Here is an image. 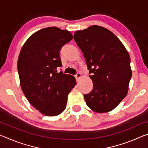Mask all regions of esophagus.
<instances>
[{
    "mask_svg": "<svg viewBox=\"0 0 148 148\" xmlns=\"http://www.w3.org/2000/svg\"><path fill=\"white\" fill-rule=\"evenodd\" d=\"M81 76H82V74H80L79 72H77V73H76V74L74 76L75 78H76V80H78L80 77H81Z\"/></svg>",
    "mask_w": 148,
    "mask_h": 148,
    "instance_id": "1",
    "label": "esophagus"
}]
</instances>
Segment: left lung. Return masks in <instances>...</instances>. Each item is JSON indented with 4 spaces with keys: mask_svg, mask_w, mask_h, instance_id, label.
I'll use <instances>...</instances> for the list:
<instances>
[{
    "mask_svg": "<svg viewBox=\"0 0 148 148\" xmlns=\"http://www.w3.org/2000/svg\"><path fill=\"white\" fill-rule=\"evenodd\" d=\"M74 39L92 74V89L84 95L87 106L99 113L111 111L128 92L132 76L128 51L113 32L102 27L76 31Z\"/></svg>",
    "mask_w": 148,
    "mask_h": 148,
    "instance_id": "obj_1",
    "label": "left lung"
}]
</instances>
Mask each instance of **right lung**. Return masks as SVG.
Returning a JSON list of instances; mask_svg holds the SVG:
<instances>
[{"instance_id":"add662e5","label":"right lung","mask_w":148,"mask_h":148,"mask_svg":"<svg viewBox=\"0 0 148 148\" xmlns=\"http://www.w3.org/2000/svg\"><path fill=\"white\" fill-rule=\"evenodd\" d=\"M72 38L68 31L47 27L32 34L20 51L17 70L21 89L30 103L45 116L61 114L76 85L73 76L56 70L62 66V47Z\"/></svg>"}]
</instances>
